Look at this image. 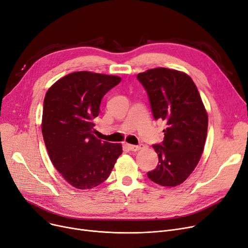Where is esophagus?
Masks as SVG:
<instances>
[{"label":"esophagus","mask_w":248,"mask_h":248,"mask_svg":"<svg viewBox=\"0 0 248 248\" xmlns=\"http://www.w3.org/2000/svg\"><path fill=\"white\" fill-rule=\"evenodd\" d=\"M127 147H128V149H130L131 151H135V152H136V151H139V150L143 149L145 146L143 144H140V145H130V144H128Z\"/></svg>","instance_id":"34e87169"}]
</instances>
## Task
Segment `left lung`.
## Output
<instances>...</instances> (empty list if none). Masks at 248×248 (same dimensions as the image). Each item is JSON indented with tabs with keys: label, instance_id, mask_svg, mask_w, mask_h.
Listing matches in <instances>:
<instances>
[{
	"label": "left lung",
	"instance_id": "8db88e82",
	"mask_svg": "<svg viewBox=\"0 0 248 248\" xmlns=\"http://www.w3.org/2000/svg\"><path fill=\"white\" fill-rule=\"evenodd\" d=\"M148 94L155 120L164 121L162 144L153 145L157 167L148 177L162 186L182 184L197 167L208 132V114L196 84L186 73L151 69L137 76Z\"/></svg>",
	"mask_w": 248,
	"mask_h": 248
}]
</instances>
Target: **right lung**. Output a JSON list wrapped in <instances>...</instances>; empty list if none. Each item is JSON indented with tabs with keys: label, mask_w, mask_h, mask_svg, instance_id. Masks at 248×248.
<instances>
[{
	"label": "right lung",
	"mask_w": 248,
	"mask_h": 248,
	"mask_svg": "<svg viewBox=\"0 0 248 248\" xmlns=\"http://www.w3.org/2000/svg\"><path fill=\"white\" fill-rule=\"evenodd\" d=\"M122 81L117 76L74 72L47 90L41 131L53 166L71 186L90 189L109 176L121 144L93 135V120L100 112L103 96Z\"/></svg>",
	"instance_id": "right-lung-1"
}]
</instances>
